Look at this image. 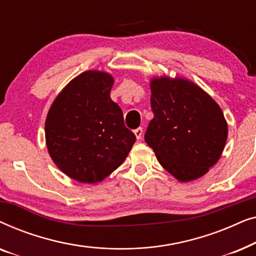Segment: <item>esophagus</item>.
I'll list each match as a JSON object with an SVG mask.
<instances>
[{
    "label": "esophagus",
    "instance_id": "obj_1",
    "mask_svg": "<svg viewBox=\"0 0 256 256\" xmlns=\"http://www.w3.org/2000/svg\"><path fill=\"white\" fill-rule=\"evenodd\" d=\"M134 134H135V136H136V138L141 140L142 135H143V129H142L141 127H138V129H135V130H134Z\"/></svg>",
    "mask_w": 256,
    "mask_h": 256
}]
</instances>
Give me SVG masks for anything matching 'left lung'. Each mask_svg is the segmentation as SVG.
<instances>
[{"label": "left lung", "instance_id": "obj_1", "mask_svg": "<svg viewBox=\"0 0 256 256\" xmlns=\"http://www.w3.org/2000/svg\"><path fill=\"white\" fill-rule=\"evenodd\" d=\"M152 110L144 140L160 166L180 182L208 174L222 156L228 126L222 108L191 80L168 76L150 80Z\"/></svg>", "mask_w": 256, "mask_h": 256}]
</instances>
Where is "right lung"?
I'll use <instances>...</instances> for the list:
<instances>
[{"instance_id": "1", "label": "right lung", "mask_w": 256, "mask_h": 256, "mask_svg": "<svg viewBox=\"0 0 256 256\" xmlns=\"http://www.w3.org/2000/svg\"><path fill=\"white\" fill-rule=\"evenodd\" d=\"M114 78L90 70L56 96L45 120L48 155L66 176L94 184L116 170L136 141L110 99Z\"/></svg>"}]
</instances>
